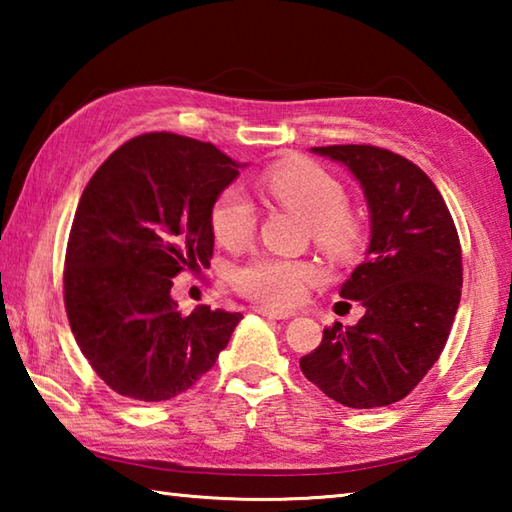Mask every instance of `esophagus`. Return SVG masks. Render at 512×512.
Masks as SVG:
<instances>
[{
  "label": "esophagus",
  "mask_w": 512,
  "mask_h": 512,
  "mask_svg": "<svg viewBox=\"0 0 512 512\" xmlns=\"http://www.w3.org/2000/svg\"><path fill=\"white\" fill-rule=\"evenodd\" d=\"M259 314L266 316V318H273V320H289L296 316V311H289V309H273V307H259L257 309Z\"/></svg>",
  "instance_id": "1"
}]
</instances>
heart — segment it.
<instances>
[{"label": "heart", "instance_id": "heart-1", "mask_svg": "<svg viewBox=\"0 0 512 512\" xmlns=\"http://www.w3.org/2000/svg\"><path fill=\"white\" fill-rule=\"evenodd\" d=\"M262 183L277 203L305 216L320 250L339 259L357 253L363 239L361 223L348 212V194L332 173L316 164H287L268 171ZM210 223L225 246H241L255 232V207L239 187H228L216 196ZM316 277V268L300 259L257 255L235 268L232 284L250 300L289 307Z\"/></svg>", "mask_w": 512, "mask_h": 512}]
</instances>
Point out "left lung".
<instances>
[{
    "label": "left lung",
    "instance_id": "obj_1",
    "mask_svg": "<svg viewBox=\"0 0 512 512\" xmlns=\"http://www.w3.org/2000/svg\"><path fill=\"white\" fill-rule=\"evenodd\" d=\"M343 162L366 194L370 248L341 298L366 314L334 323L300 359L305 377L350 409L404 400L443 352L461 302L463 255L452 214L418 164L372 144L314 146Z\"/></svg>",
    "mask_w": 512,
    "mask_h": 512
}]
</instances>
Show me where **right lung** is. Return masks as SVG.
<instances>
[{
	"label": "right lung",
	"instance_id": "add662e5",
	"mask_svg": "<svg viewBox=\"0 0 512 512\" xmlns=\"http://www.w3.org/2000/svg\"><path fill=\"white\" fill-rule=\"evenodd\" d=\"M239 164L210 142L137 135L90 178L67 239L63 293L83 357L112 391L140 402L192 388L241 314L171 300L173 277L210 266V212Z\"/></svg>",
	"mask_w": 512,
	"mask_h": 512
}]
</instances>
